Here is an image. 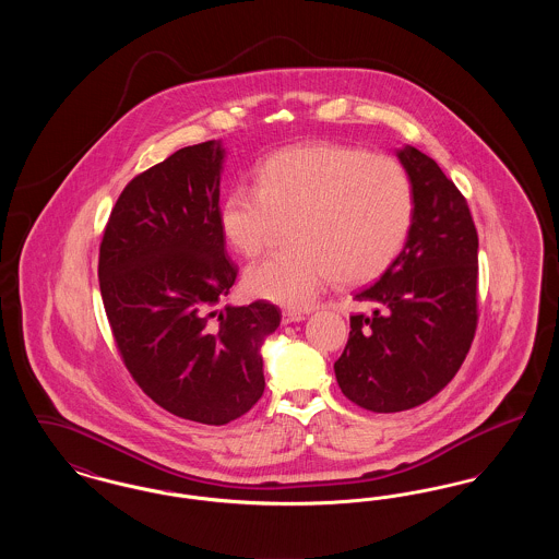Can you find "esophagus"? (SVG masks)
Returning a JSON list of instances; mask_svg holds the SVG:
<instances>
[{
	"mask_svg": "<svg viewBox=\"0 0 559 559\" xmlns=\"http://www.w3.org/2000/svg\"><path fill=\"white\" fill-rule=\"evenodd\" d=\"M301 320H306V314H301V312H295V310H285V312H283V324L301 322Z\"/></svg>",
	"mask_w": 559,
	"mask_h": 559,
	"instance_id": "esophagus-1",
	"label": "esophagus"
}]
</instances>
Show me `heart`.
<instances>
[{"mask_svg":"<svg viewBox=\"0 0 559 559\" xmlns=\"http://www.w3.org/2000/svg\"><path fill=\"white\" fill-rule=\"evenodd\" d=\"M413 187L390 157L344 144H301L270 155L255 187H233L217 226L245 258L264 251L278 219L293 245L245 272L247 292L287 308H310L322 287L358 285L394 262L413 222Z\"/></svg>","mask_w":559,"mask_h":559,"instance_id":"obj_1","label":"heart"}]
</instances>
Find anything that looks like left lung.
Segmentation results:
<instances>
[{
	"instance_id": "8db88e82",
	"label": "left lung",
	"mask_w": 559,
	"mask_h": 559,
	"mask_svg": "<svg viewBox=\"0 0 559 559\" xmlns=\"http://www.w3.org/2000/svg\"><path fill=\"white\" fill-rule=\"evenodd\" d=\"M396 157L413 187V222L399 258L354 295L374 310L349 319L335 362L342 392L372 413L408 411L442 392L478 322V233L467 201L415 146Z\"/></svg>"
}]
</instances>
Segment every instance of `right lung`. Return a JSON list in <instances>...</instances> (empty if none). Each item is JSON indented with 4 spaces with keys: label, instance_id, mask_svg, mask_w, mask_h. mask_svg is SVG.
Returning a JSON list of instances; mask_svg holds the SVG:
<instances>
[{
    "label": "right lung",
    "instance_id": "obj_1",
    "mask_svg": "<svg viewBox=\"0 0 559 559\" xmlns=\"http://www.w3.org/2000/svg\"><path fill=\"white\" fill-rule=\"evenodd\" d=\"M222 140L185 146L117 199L98 278L117 347L146 396L188 421L224 426L262 399V346L281 324L267 301L215 306L237 267L217 226Z\"/></svg>",
    "mask_w": 559,
    "mask_h": 559
}]
</instances>
